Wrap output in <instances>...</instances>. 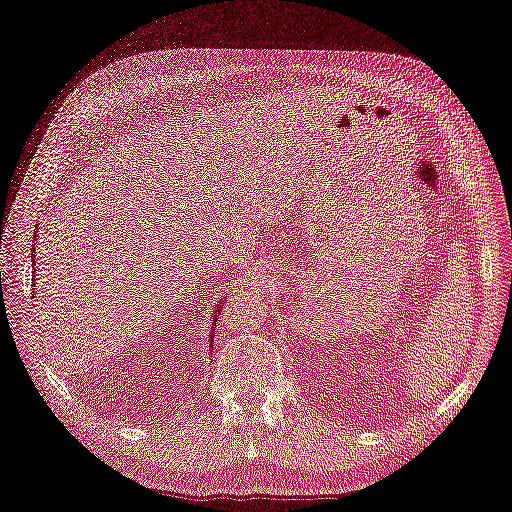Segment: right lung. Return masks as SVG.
<instances>
[{
  "label": "right lung",
  "instance_id": "right-lung-1",
  "mask_svg": "<svg viewBox=\"0 0 512 512\" xmlns=\"http://www.w3.org/2000/svg\"><path fill=\"white\" fill-rule=\"evenodd\" d=\"M36 235H38V230L34 232V237H36ZM34 252H36V250H34V247H32V254H34ZM218 312H220V309H218ZM215 322H218V320H215ZM211 331L215 333V324H213V329H211ZM211 339H213V335H211Z\"/></svg>",
  "mask_w": 512,
  "mask_h": 512
}]
</instances>
